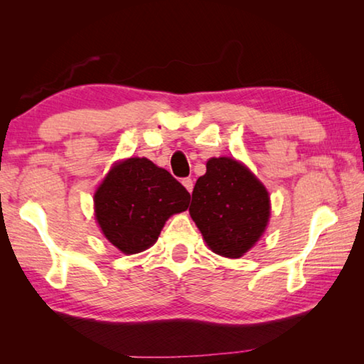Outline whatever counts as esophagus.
Here are the masks:
<instances>
[{
	"label": "esophagus",
	"mask_w": 364,
	"mask_h": 364,
	"mask_svg": "<svg viewBox=\"0 0 364 364\" xmlns=\"http://www.w3.org/2000/svg\"><path fill=\"white\" fill-rule=\"evenodd\" d=\"M183 186L186 188L189 193H193V188H194V183H193V180H191V178H183Z\"/></svg>",
	"instance_id": "obj_1"
}]
</instances>
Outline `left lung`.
I'll use <instances>...</instances> for the list:
<instances>
[{"label": "left lung", "mask_w": 364, "mask_h": 364, "mask_svg": "<svg viewBox=\"0 0 364 364\" xmlns=\"http://www.w3.org/2000/svg\"><path fill=\"white\" fill-rule=\"evenodd\" d=\"M189 213L215 254L239 258L264 231L269 197L244 165L230 157L210 159L196 181Z\"/></svg>", "instance_id": "1"}]
</instances>
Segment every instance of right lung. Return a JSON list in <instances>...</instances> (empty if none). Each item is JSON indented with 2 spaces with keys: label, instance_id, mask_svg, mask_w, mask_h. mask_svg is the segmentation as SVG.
I'll use <instances>...</instances> for the list:
<instances>
[{
  "label": "right lung",
  "instance_id": "obj_1",
  "mask_svg": "<svg viewBox=\"0 0 364 364\" xmlns=\"http://www.w3.org/2000/svg\"><path fill=\"white\" fill-rule=\"evenodd\" d=\"M191 196L167 170L132 157L117 164L95 194L101 230L123 254H138L157 241L173 213L184 212Z\"/></svg>",
  "mask_w": 364,
  "mask_h": 364
}]
</instances>
